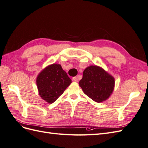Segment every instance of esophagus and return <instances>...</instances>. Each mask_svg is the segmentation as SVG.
Wrapping results in <instances>:
<instances>
[{"mask_svg":"<svg viewBox=\"0 0 148 148\" xmlns=\"http://www.w3.org/2000/svg\"><path fill=\"white\" fill-rule=\"evenodd\" d=\"M72 81L74 82H78V78L77 77H73L72 78Z\"/></svg>","mask_w":148,"mask_h":148,"instance_id":"obj_1","label":"esophagus"}]
</instances>
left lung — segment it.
Masks as SVG:
<instances>
[{
    "mask_svg": "<svg viewBox=\"0 0 148 148\" xmlns=\"http://www.w3.org/2000/svg\"><path fill=\"white\" fill-rule=\"evenodd\" d=\"M79 85L85 95L94 101L101 102L108 99L112 93L115 79L101 67L91 65L83 71Z\"/></svg>",
    "mask_w": 148,
    "mask_h": 148,
    "instance_id": "8db88e82",
    "label": "left lung"
}]
</instances>
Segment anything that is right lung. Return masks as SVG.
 I'll return each mask as SVG.
<instances>
[{
  "label": "right lung",
  "instance_id": "add662e5",
  "mask_svg": "<svg viewBox=\"0 0 148 148\" xmlns=\"http://www.w3.org/2000/svg\"><path fill=\"white\" fill-rule=\"evenodd\" d=\"M71 83V79L61 65L57 64L46 67L36 78L39 95L49 104L55 102Z\"/></svg>",
  "mask_w": 148,
  "mask_h": 148
}]
</instances>
